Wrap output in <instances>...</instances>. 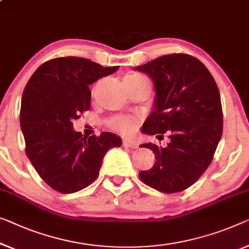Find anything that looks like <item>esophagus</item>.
Segmentation results:
<instances>
[{
	"mask_svg": "<svg viewBox=\"0 0 249 249\" xmlns=\"http://www.w3.org/2000/svg\"><path fill=\"white\" fill-rule=\"evenodd\" d=\"M123 145L126 147H131V148L139 147V144H137V142H135V141H132V140H124Z\"/></svg>",
	"mask_w": 249,
	"mask_h": 249,
	"instance_id": "34e87169",
	"label": "esophagus"
}]
</instances>
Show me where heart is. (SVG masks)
<instances>
[{
  "label": "heart",
  "mask_w": 249,
  "mask_h": 249,
  "mask_svg": "<svg viewBox=\"0 0 249 249\" xmlns=\"http://www.w3.org/2000/svg\"><path fill=\"white\" fill-rule=\"evenodd\" d=\"M141 79H145V78L140 75H128L124 78V80H141ZM137 123H139V121H137V118L135 117L118 116L110 121L109 124L113 128L116 129V131L121 132L122 134L128 135L135 132V129L137 127Z\"/></svg>",
  "instance_id": "1"
}]
</instances>
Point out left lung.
<instances>
[{"mask_svg":"<svg viewBox=\"0 0 249 249\" xmlns=\"http://www.w3.org/2000/svg\"><path fill=\"white\" fill-rule=\"evenodd\" d=\"M134 70L146 73L155 88L153 110L142 132L168 133L170 139L166 147L141 145L153 151L157 161L139 176L155 190L183 191L206 171L221 139L219 89L206 66L189 54L162 55Z\"/></svg>","mask_w":249,"mask_h":249,"instance_id":"1","label":"left lung"}]
</instances>
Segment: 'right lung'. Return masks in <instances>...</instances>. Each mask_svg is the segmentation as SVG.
Masks as SVG:
<instances>
[{"instance_id": "add662e5", "label": "right lung", "mask_w": 249, "mask_h": 249, "mask_svg": "<svg viewBox=\"0 0 249 249\" xmlns=\"http://www.w3.org/2000/svg\"><path fill=\"white\" fill-rule=\"evenodd\" d=\"M120 68L85 58H55L30 78L21 99L25 152L41 179L61 194H73L98 177L103 159L122 139L110 132L83 136L73 120L90 107L89 85Z\"/></svg>"}]
</instances>
